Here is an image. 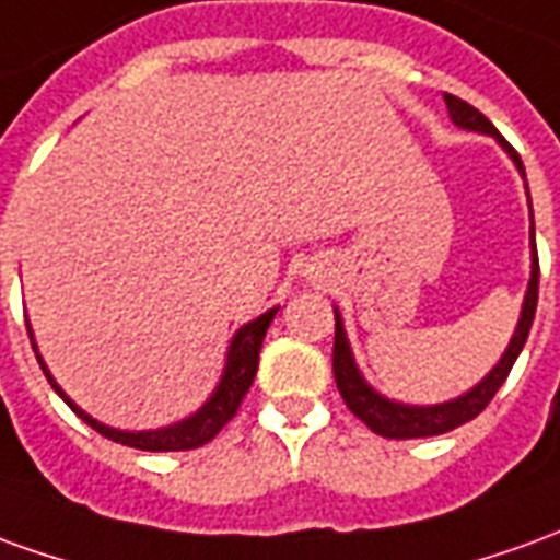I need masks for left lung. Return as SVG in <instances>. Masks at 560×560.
Here are the masks:
<instances>
[{
    "instance_id": "left-lung-1",
    "label": "left lung",
    "mask_w": 560,
    "mask_h": 560,
    "mask_svg": "<svg viewBox=\"0 0 560 560\" xmlns=\"http://www.w3.org/2000/svg\"><path fill=\"white\" fill-rule=\"evenodd\" d=\"M443 102L450 108L452 122L458 129H467V132L491 135L498 144L506 150V156L515 162L518 174L525 177V165L518 160L513 147L506 144L503 138L486 114H479L474 105H467L458 96H450L443 93ZM527 189V180H525ZM530 201V196H527ZM537 289H540V261H537V247H534V213H530V280H527L525 301H522V313H518V323H515V331L510 337V347L503 350L501 362L491 368L489 374L479 380L477 386L467 388L464 395L452 400H443V404H404V400H392L386 395H380L368 380L359 371L355 364V355H352L350 337H347V328H343V319L335 307V380L340 395L347 400L352 413L362 419L364 425L371 428L374 434L388 440H407V438H434V434H446L452 428L470 422L474 416H479L489 400L494 398V392L503 386V380L513 371L518 352L525 347L527 331H530V323H534V313H537Z\"/></svg>"
}]
</instances>
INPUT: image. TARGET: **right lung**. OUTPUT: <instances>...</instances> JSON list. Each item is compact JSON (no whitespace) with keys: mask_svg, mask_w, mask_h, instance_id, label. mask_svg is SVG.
Here are the masks:
<instances>
[{"mask_svg":"<svg viewBox=\"0 0 560 560\" xmlns=\"http://www.w3.org/2000/svg\"><path fill=\"white\" fill-rule=\"evenodd\" d=\"M277 311H280V307H271V311H265L261 316H256V319H249L247 325L237 328L235 337H232V343H229V352H225L223 376H220L217 388L210 392V398L198 407L196 413L186 416L180 422H172V425L165 428H150V431H122V428H110L105 425V422L93 419L86 410H81V407L59 388L54 374L47 371L45 359H42V352H38V343H35L33 325L26 323V328H30V340H33V350L35 355H38V364H42V371H45L47 383L57 388L59 398L66 400L86 425L96 428L102 438L114 440V443H122V446H132V450L177 452L205 446V443L217 438V434L223 431L225 422L237 413L241 400H244V395H247L249 386H253V376L259 371L261 340H265V331H268V325L273 323Z\"/></svg>","mask_w":560,"mask_h":560,"instance_id":"1","label":"right lung"}]
</instances>
